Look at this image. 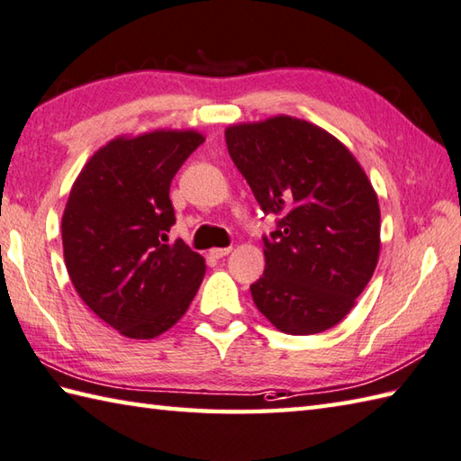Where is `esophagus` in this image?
Returning a JSON list of instances; mask_svg holds the SVG:
<instances>
[{"mask_svg":"<svg viewBox=\"0 0 461 461\" xmlns=\"http://www.w3.org/2000/svg\"><path fill=\"white\" fill-rule=\"evenodd\" d=\"M230 247H227V249H211V257L212 258H224L227 255H230Z\"/></svg>","mask_w":461,"mask_h":461,"instance_id":"34e87169","label":"esophagus"}]
</instances>
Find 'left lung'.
Instances as JSON below:
<instances>
[{
  "mask_svg": "<svg viewBox=\"0 0 461 461\" xmlns=\"http://www.w3.org/2000/svg\"><path fill=\"white\" fill-rule=\"evenodd\" d=\"M229 155L265 214V275L250 285L280 332H324L350 312L380 255L372 183L340 140L308 121L278 115L224 131Z\"/></svg>",
  "mask_w": 461,
  "mask_h": 461,
  "instance_id": "8db88e82",
  "label": "left lung"
}]
</instances>
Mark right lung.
Instances as JSON below:
<instances>
[{
    "instance_id": "obj_1",
    "label": "right lung",
    "mask_w": 461,
    "mask_h": 461,
    "mask_svg": "<svg viewBox=\"0 0 461 461\" xmlns=\"http://www.w3.org/2000/svg\"><path fill=\"white\" fill-rule=\"evenodd\" d=\"M203 140L196 131L163 129L117 137L71 186L61 219L65 267L83 303L127 338L168 330L201 286L204 258L167 240L171 181Z\"/></svg>"
}]
</instances>
